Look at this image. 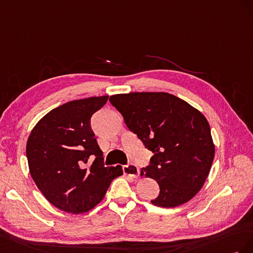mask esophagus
I'll return each instance as SVG.
<instances>
[{
    "label": "esophagus",
    "instance_id": "1",
    "mask_svg": "<svg viewBox=\"0 0 253 253\" xmlns=\"http://www.w3.org/2000/svg\"><path fill=\"white\" fill-rule=\"evenodd\" d=\"M123 171L127 176H130L132 178H136L139 176V169L134 164H127L123 167Z\"/></svg>",
    "mask_w": 253,
    "mask_h": 253
}]
</instances>
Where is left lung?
<instances>
[{
    "instance_id": "left-lung-1",
    "label": "left lung",
    "mask_w": 253,
    "mask_h": 253,
    "mask_svg": "<svg viewBox=\"0 0 253 253\" xmlns=\"http://www.w3.org/2000/svg\"><path fill=\"white\" fill-rule=\"evenodd\" d=\"M110 103L154 156L141 175L155 179L160 194L151 204L175 208L203 187L215 154L205 115L165 92H132L110 96Z\"/></svg>"
}]
</instances>
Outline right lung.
<instances>
[{
    "label": "right lung",
    "mask_w": 253,
    "mask_h": 253,
    "mask_svg": "<svg viewBox=\"0 0 253 253\" xmlns=\"http://www.w3.org/2000/svg\"><path fill=\"white\" fill-rule=\"evenodd\" d=\"M109 96L72 100L45 114L26 144L28 168L36 185L50 204L69 213H84L102 201L121 165L106 168L91 117ZM91 155L96 157L88 167Z\"/></svg>",
    "instance_id": "1"
}]
</instances>
